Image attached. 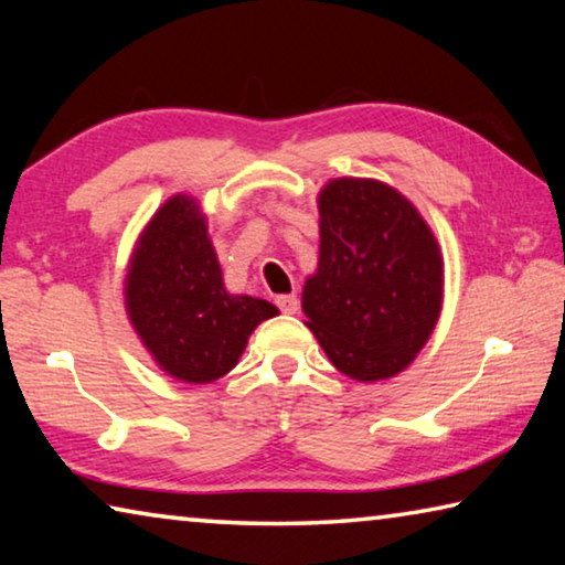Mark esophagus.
<instances>
[{
	"instance_id": "obj_1",
	"label": "esophagus",
	"mask_w": 565,
	"mask_h": 565,
	"mask_svg": "<svg viewBox=\"0 0 565 565\" xmlns=\"http://www.w3.org/2000/svg\"><path fill=\"white\" fill-rule=\"evenodd\" d=\"M276 303H279V309H281L284 313H296V311H299V299H296L294 294L279 296V299H276Z\"/></svg>"
}]
</instances>
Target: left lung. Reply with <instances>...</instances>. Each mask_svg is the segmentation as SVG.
Returning <instances> with one entry per match:
<instances>
[{
  "instance_id": "1",
  "label": "left lung",
  "mask_w": 565,
  "mask_h": 565,
  "mask_svg": "<svg viewBox=\"0 0 565 565\" xmlns=\"http://www.w3.org/2000/svg\"><path fill=\"white\" fill-rule=\"evenodd\" d=\"M319 264L306 276V327L343 376L391 379L426 347L444 306V254L431 226L386 181L323 184Z\"/></svg>"
}]
</instances>
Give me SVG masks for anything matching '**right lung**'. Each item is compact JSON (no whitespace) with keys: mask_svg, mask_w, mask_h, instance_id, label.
<instances>
[{"mask_svg":"<svg viewBox=\"0 0 565 565\" xmlns=\"http://www.w3.org/2000/svg\"><path fill=\"white\" fill-rule=\"evenodd\" d=\"M124 309L141 347L181 384H212L232 371L274 303L228 294L222 264L196 196L161 204L131 248Z\"/></svg>","mask_w":565,"mask_h":565,"instance_id":"obj_1","label":"right lung"}]
</instances>
